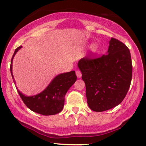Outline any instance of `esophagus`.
Returning <instances> with one entry per match:
<instances>
[{
    "label": "esophagus",
    "instance_id": "34e87169",
    "mask_svg": "<svg viewBox=\"0 0 146 146\" xmlns=\"http://www.w3.org/2000/svg\"><path fill=\"white\" fill-rule=\"evenodd\" d=\"M76 75H77V78H80L81 77V76H82V74H81V72H80V71H76Z\"/></svg>",
    "mask_w": 146,
    "mask_h": 146
}]
</instances>
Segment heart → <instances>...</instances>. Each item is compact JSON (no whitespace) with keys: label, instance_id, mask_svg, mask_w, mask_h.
Here are the masks:
<instances>
[{"label":"heart","instance_id":"obj_1","mask_svg":"<svg viewBox=\"0 0 146 146\" xmlns=\"http://www.w3.org/2000/svg\"><path fill=\"white\" fill-rule=\"evenodd\" d=\"M97 49H98V46L96 44H93L92 46H91L90 50L92 53H95V52L97 51Z\"/></svg>","mask_w":146,"mask_h":146}]
</instances>
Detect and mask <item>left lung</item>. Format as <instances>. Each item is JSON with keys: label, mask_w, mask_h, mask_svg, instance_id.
<instances>
[{"label": "left lung", "mask_w": 146, "mask_h": 146, "mask_svg": "<svg viewBox=\"0 0 146 146\" xmlns=\"http://www.w3.org/2000/svg\"><path fill=\"white\" fill-rule=\"evenodd\" d=\"M78 67L86 85L87 103L92 111H107L123 102L132 74L130 52L125 44L111 38L106 55L82 58Z\"/></svg>", "instance_id": "8db88e82"}]
</instances>
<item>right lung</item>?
<instances>
[{
	"label": "right lung",
	"mask_w": 146,
	"mask_h": 146,
	"mask_svg": "<svg viewBox=\"0 0 146 146\" xmlns=\"http://www.w3.org/2000/svg\"><path fill=\"white\" fill-rule=\"evenodd\" d=\"M21 48L22 46H19L15 50L11 60L10 72L14 82L12 73L13 59L17 52ZM76 80L77 76L75 71H71L56 76L46 88L38 94L27 96L19 92L17 88V90L25 106L33 111L43 115H55L64 108L65 96Z\"/></svg>",
	"instance_id": "obj_1"
}]
</instances>
